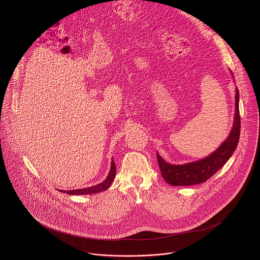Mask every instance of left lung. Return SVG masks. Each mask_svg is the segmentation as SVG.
I'll list each match as a JSON object with an SVG mask.
<instances>
[{
	"label": "left lung",
	"instance_id": "8db88e82",
	"mask_svg": "<svg viewBox=\"0 0 260 260\" xmlns=\"http://www.w3.org/2000/svg\"><path fill=\"white\" fill-rule=\"evenodd\" d=\"M240 135L239 92L236 88L234 123L227 139L209 156L191 163L172 165L167 163L157 153V160L163 179L173 186H189L199 184L213 176L228 161L238 145Z\"/></svg>",
	"mask_w": 260,
	"mask_h": 260
}]
</instances>
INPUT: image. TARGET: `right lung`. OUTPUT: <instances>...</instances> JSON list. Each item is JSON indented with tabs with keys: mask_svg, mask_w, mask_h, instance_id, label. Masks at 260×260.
I'll return each instance as SVG.
<instances>
[{
	"mask_svg": "<svg viewBox=\"0 0 260 260\" xmlns=\"http://www.w3.org/2000/svg\"><path fill=\"white\" fill-rule=\"evenodd\" d=\"M116 175V166H115V162L112 159L111 168H110V172L107 176V178L101 182L100 184H97L95 186H91L88 188H83V189H75V190H59L60 192L63 193H67L70 195H87V194H94V193H98V192H102L107 190L115 178Z\"/></svg>",
	"mask_w": 260,
	"mask_h": 260,
	"instance_id": "right-lung-1",
	"label": "right lung"
}]
</instances>
